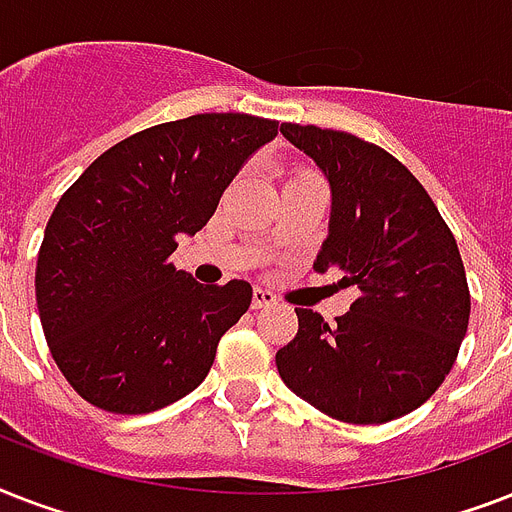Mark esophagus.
Wrapping results in <instances>:
<instances>
[{
  "instance_id": "1",
  "label": "esophagus",
  "mask_w": 512,
  "mask_h": 512,
  "mask_svg": "<svg viewBox=\"0 0 512 512\" xmlns=\"http://www.w3.org/2000/svg\"><path fill=\"white\" fill-rule=\"evenodd\" d=\"M268 305H276V295L263 287H255V292H252V308L260 311V308H268Z\"/></svg>"
}]
</instances>
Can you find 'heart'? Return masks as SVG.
<instances>
[{
    "label": "heart",
    "mask_w": 512,
    "mask_h": 512,
    "mask_svg": "<svg viewBox=\"0 0 512 512\" xmlns=\"http://www.w3.org/2000/svg\"><path fill=\"white\" fill-rule=\"evenodd\" d=\"M297 177H308V172H303V175H297Z\"/></svg>",
    "instance_id": "b5f03b06"
}]
</instances>
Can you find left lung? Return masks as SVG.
Here are the masks:
<instances>
[{"instance_id": "8db88e82", "label": "left lung", "mask_w": 512, "mask_h": 512, "mask_svg": "<svg viewBox=\"0 0 512 512\" xmlns=\"http://www.w3.org/2000/svg\"><path fill=\"white\" fill-rule=\"evenodd\" d=\"M332 188L329 236L313 268L342 271L358 297L329 327L295 308L300 329L276 353L287 388L353 425L422 406L457 361L470 289L460 249L422 183L385 148L340 130L281 124Z\"/></svg>"}]
</instances>
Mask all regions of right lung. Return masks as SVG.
Returning a JSON list of instances; mask_svg holds the SVG:
<instances>
[{
	"label": "right lung",
	"instance_id": "obj_1",
	"mask_svg": "<svg viewBox=\"0 0 512 512\" xmlns=\"http://www.w3.org/2000/svg\"><path fill=\"white\" fill-rule=\"evenodd\" d=\"M279 135L249 114H196L135 132L60 196L36 257V308L55 364L98 409L146 414L188 396L252 303L233 279L170 263L236 172Z\"/></svg>",
	"mask_w": 512,
	"mask_h": 512
}]
</instances>
